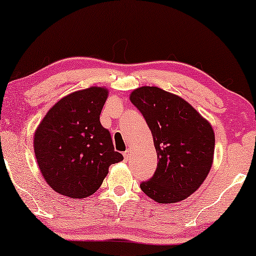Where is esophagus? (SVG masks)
<instances>
[{"label":"esophagus","mask_w":256,"mask_h":256,"mask_svg":"<svg viewBox=\"0 0 256 256\" xmlns=\"http://www.w3.org/2000/svg\"><path fill=\"white\" fill-rule=\"evenodd\" d=\"M124 160L127 162L128 160V157H129V150H126V152H124Z\"/></svg>","instance_id":"34e87169"}]
</instances>
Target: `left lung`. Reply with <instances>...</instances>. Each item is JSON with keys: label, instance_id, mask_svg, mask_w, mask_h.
Segmentation results:
<instances>
[{"label": "left lung", "instance_id": "obj_1", "mask_svg": "<svg viewBox=\"0 0 256 256\" xmlns=\"http://www.w3.org/2000/svg\"><path fill=\"white\" fill-rule=\"evenodd\" d=\"M130 101L152 130L158 160L154 176L140 184L141 190L160 204L188 198L212 166L211 124L190 104L158 87H140L130 94Z\"/></svg>", "mask_w": 256, "mask_h": 256}]
</instances>
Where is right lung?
Wrapping results in <instances>:
<instances>
[{"label":"right lung","instance_id":"add662e5","mask_svg":"<svg viewBox=\"0 0 256 256\" xmlns=\"http://www.w3.org/2000/svg\"><path fill=\"white\" fill-rule=\"evenodd\" d=\"M107 96L101 87L68 94L38 126L34 155L45 180L58 194L88 197L102 184L110 166L124 160L100 122Z\"/></svg>","mask_w":256,"mask_h":256}]
</instances>
